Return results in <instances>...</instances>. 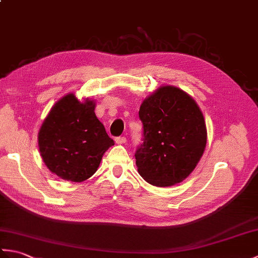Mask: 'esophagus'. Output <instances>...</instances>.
I'll list each match as a JSON object with an SVG mask.
<instances>
[{"mask_svg":"<svg viewBox=\"0 0 258 258\" xmlns=\"http://www.w3.org/2000/svg\"><path fill=\"white\" fill-rule=\"evenodd\" d=\"M115 142H116V144H124L126 142V138H124V136H119V138L115 139Z\"/></svg>","mask_w":258,"mask_h":258,"instance_id":"34e87169","label":"esophagus"}]
</instances>
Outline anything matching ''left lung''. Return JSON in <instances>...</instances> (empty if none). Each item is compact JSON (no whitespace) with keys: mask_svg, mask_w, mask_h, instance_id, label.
Segmentation results:
<instances>
[{"mask_svg":"<svg viewBox=\"0 0 258 258\" xmlns=\"http://www.w3.org/2000/svg\"><path fill=\"white\" fill-rule=\"evenodd\" d=\"M143 143L135 153L139 173L160 187L180 183L194 171L206 146L204 116L188 94L162 86L142 103Z\"/></svg>","mask_w":258,"mask_h":258,"instance_id":"obj_1","label":"left lung"}]
</instances>
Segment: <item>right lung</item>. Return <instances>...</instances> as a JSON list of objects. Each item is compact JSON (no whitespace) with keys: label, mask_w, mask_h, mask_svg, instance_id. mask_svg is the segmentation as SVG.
<instances>
[{"label":"right lung","mask_w":258,"mask_h":258,"mask_svg":"<svg viewBox=\"0 0 258 258\" xmlns=\"http://www.w3.org/2000/svg\"><path fill=\"white\" fill-rule=\"evenodd\" d=\"M95 104L74 94L61 98L38 132L41 156L58 177L83 182L97 171L103 154L114 145L94 113Z\"/></svg>","instance_id":"right-lung-1"}]
</instances>
